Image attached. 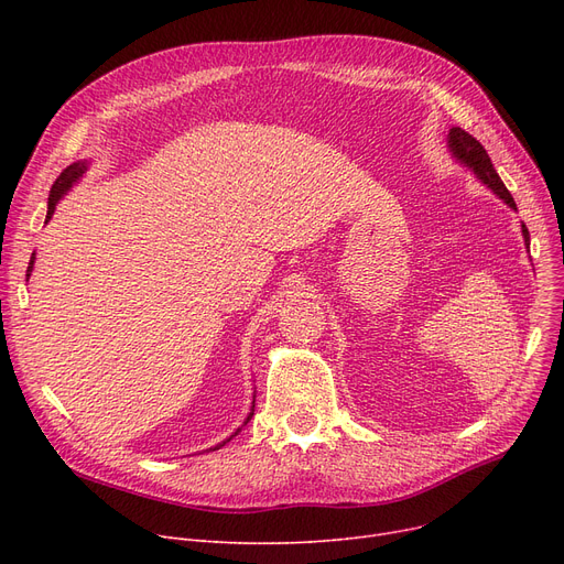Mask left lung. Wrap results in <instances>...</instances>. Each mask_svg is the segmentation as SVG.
I'll return each mask as SVG.
<instances>
[{
    "label": "left lung",
    "instance_id": "1",
    "mask_svg": "<svg viewBox=\"0 0 564 564\" xmlns=\"http://www.w3.org/2000/svg\"><path fill=\"white\" fill-rule=\"evenodd\" d=\"M448 148H451V153H453L464 166H468L473 173H476V175L480 177V183H485L498 198H502V200H506V203L512 207V210H517V203H514L512 194L508 192L506 185H502L500 175L496 173V169H494V164H491V160H489V155H487V151H485V145H482L476 137H470V134L464 132L462 128H453V130L448 132ZM521 232H523V240L530 242V235H528L525 224L521 226Z\"/></svg>",
    "mask_w": 564,
    "mask_h": 564
}]
</instances>
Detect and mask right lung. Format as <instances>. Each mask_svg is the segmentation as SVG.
<instances>
[{
    "mask_svg": "<svg viewBox=\"0 0 564 564\" xmlns=\"http://www.w3.org/2000/svg\"><path fill=\"white\" fill-rule=\"evenodd\" d=\"M86 166H88L86 162H75V164H70L68 169H64V173L56 177L54 185H52V189H50V198H47V217H45V224L52 219V215H54V207H56L58 198H62V196H64V194H66V192H68V189L79 181V177L86 173ZM34 256H36V253H32V260H29V267H26V281H29V276H32V270H34V260H36ZM253 398H256V395H253ZM251 416H253V409H251V413L247 416L245 425L251 421ZM237 432H240V430H237ZM237 432H235V434H237ZM235 434H232V436H235ZM232 436H230V438H232ZM230 438H226V441H230ZM226 441H224V443H226ZM224 443H219L217 448H221ZM217 448H215V451H217Z\"/></svg>",
    "mask_w": 564,
    "mask_h": 564,
    "instance_id": "1",
    "label": "right lung"
}]
</instances>
